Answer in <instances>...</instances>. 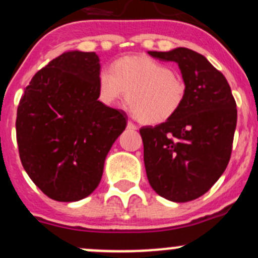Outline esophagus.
Segmentation results:
<instances>
[{"instance_id":"obj_1","label":"esophagus","mask_w":258,"mask_h":258,"mask_svg":"<svg viewBox=\"0 0 258 258\" xmlns=\"http://www.w3.org/2000/svg\"><path fill=\"white\" fill-rule=\"evenodd\" d=\"M126 128L130 130H137V125H135L133 121H128V124H126Z\"/></svg>"}]
</instances>
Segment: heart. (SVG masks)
<instances>
[{
  "mask_svg": "<svg viewBox=\"0 0 258 258\" xmlns=\"http://www.w3.org/2000/svg\"><path fill=\"white\" fill-rule=\"evenodd\" d=\"M98 99L113 106L125 96L133 115L144 124H162L182 108L187 85L165 63L149 56H123L98 75Z\"/></svg>",
  "mask_w": 258,
  "mask_h": 258,
  "instance_id": "1",
  "label": "heart"
}]
</instances>
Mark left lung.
Listing matches in <instances>:
<instances>
[{
	"instance_id": "obj_1",
	"label": "left lung",
	"mask_w": 258,
	"mask_h": 258,
	"mask_svg": "<svg viewBox=\"0 0 258 258\" xmlns=\"http://www.w3.org/2000/svg\"><path fill=\"white\" fill-rule=\"evenodd\" d=\"M148 53L178 63L187 95L172 119L139 130L147 177L160 197L189 202L208 192L228 165L236 101L223 74L201 53L185 47Z\"/></svg>"
}]
</instances>
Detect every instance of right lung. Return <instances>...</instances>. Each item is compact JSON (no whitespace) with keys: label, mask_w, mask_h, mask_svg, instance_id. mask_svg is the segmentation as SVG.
I'll list each match as a JSON object with an SVG mask.
<instances>
[{"label":"right lung","mask_w":258,"mask_h":258,"mask_svg":"<svg viewBox=\"0 0 258 258\" xmlns=\"http://www.w3.org/2000/svg\"><path fill=\"white\" fill-rule=\"evenodd\" d=\"M95 52L68 51L37 71L17 108L24 169L43 195L76 202L100 183L105 158L128 116L98 100Z\"/></svg>","instance_id":"1"}]
</instances>
